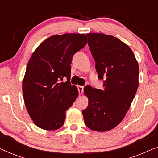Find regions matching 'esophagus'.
<instances>
[{
	"label": "esophagus",
	"instance_id": "obj_1",
	"mask_svg": "<svg viewBox=\"0 0 158 158\" xmlns=\"http://www.w3.org/2000/svg\"><path fill=\"white\" fill-rule=\"evenodd\" d=\"M77 90H78L79 94H83V86L78 85V86H77Z\"/></svg>",
	"mask_w": 158,
	"mask_h": 158
}]
</instances>
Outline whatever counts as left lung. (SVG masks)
Returning a JSON list of instances; mask_svg holds the SVG:
<instances>
[{
    "mask_svg": "<svg viewBox=\"0 0 158 158\" xmlns=\"http://www.w3.org/2000/svg\"><path fill=\"white\" fill-rule=\"evenodd\" d=\"M88 44L96 62L103 89L84 88L88 105L82 111L86 126L106 131L124 118L137 92L139 65L130 47L118 39L104 34H87Z\"/></svg>",
    "mask_w": 158,
    "mask_h": 158,
    "instance_id": "8db88e82",
    "label": "left lung"
}]
</instances>
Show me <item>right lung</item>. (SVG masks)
<instances>
[{
  "instance_id": "obj_1",
  "label": "right lung",
  "mask_w": 158,
  "mask_h": 158,
  "mask_svg": "<svg viewBox=\"0 0 158 158\" xmlns=\"http://www.w3.org/2000/svg\"><path fill=\"white\" fill-rule=\"evenodd\" d=\"M87 43L83 34L53 35L41 43L28 62L23 80V96L34 124L45 130L64 124L66 111L78 96L71 85L70 64L75 53ZM64 77L67 81L62 82Z\"/></svg>"
}]
</instances>
